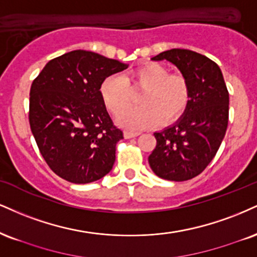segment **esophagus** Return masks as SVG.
<instances>
[{
  "label": "esophagus",
  "mask_w": 257,
  "mask_h": 257,
  "mask_svg": "<svg viewBox=\"0 0 257 257\" xmlns=\"http://www.w3.org/2000/svg\"><path fill=\"white\" fill-rule=\"evenodd\" d=\"M138 135H140V133H139V132H131V131H125L124 132V138L125 139L135 138V137H138Z\"/></svg>",
  "instance_id": "1"
}]
</instances>
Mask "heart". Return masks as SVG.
<instances>
[{
	"label": "heart",
	"instance_id": "b5f03b06",
	"mask_svg": "<svg viewBox=\"0 0 257 257\" xmlns=\"http://www.w3.org/2000/svg\"><path fill=\"white\" fill-rule=\"evenodd\" d=\"M143 92L137 108L125 107L130 102L132 90ZM100 97L107 110L117 116V123L124 128L137 129L174 123L187 110L190 101V85L182 74H170L159 63H147L124 76L110 75L100 85ZM125 110H123L122 109Z\"/></svg>",
	"mask_w": 257,
	"mask_h": 257
}]
</instances>
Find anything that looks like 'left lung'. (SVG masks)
I'll list each match as a JSON object with an SVG mask.
<instances>
[{
  "label": "left lung",
  "instance_id": "8db88e82",
  "mask_svg": "<svg viewBox=\"0 0 257 257\" xmlns=\"http://www.w3.org/2000/svg\"><path fill=\"white\" fill-rule=\"evenodd\" d=\"M166 60L190 85V101L174 125L154 133L156 148L148 157L158 177L182 182L196 177L212 162L228 123V91L214 61L187 49H171L152 58Z\"/></svg>",
  "mask_w": 257,
  "mask_h": 257
}]
</instances>
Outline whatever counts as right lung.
<instances>
[{"instance_id":"1","label":"right lung","mask_w":257,"mask_h":257,"mask_svg":"<svg viewBox=\"0 0 257 257\" xmlns=\"http://www.w3.org/2000/svg\"><path fill=\"white\" fill-rule=\"evenodd\" d=\"M128 64L92 51L74 50L49 61L33 80L29 119L39 152L52 171L75 184L109 174L123 133L100 97L107 76Z\"/></svg>"}]
</instances>
